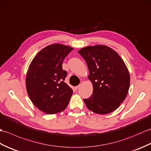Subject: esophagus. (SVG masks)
<instances>
[{
	"mask_svg": "<svg viewBox=\"0 0 151 151\" xmlns=\"http://www.w3.org/2000/svg\"><path fill=\"white\" fill-rule=\"evenodd\" d=\"M79 86H76V87L75 88V89H76V90H77V89H78V88H79Z\"/></svg>",
	"mask_w": 151,
	"mask_h": 151,
	"instance_id": "34e87169",
	"label": "esophagus"
}]
</instances>
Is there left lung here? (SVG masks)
I'll return each instance as SVG.
<instances>
[{
  "mask_svg": "<svg viewBox=\"0 0 151 151\" xmlns=\"http://www.w3.org/2000/svg\"><path fill=\"white\" fill-rule=\"evenodd\" d=\"M87 63L93 94L84 101L89 110L107 114L119 106L130 86V75L120 56L106 45L86 47L78 50Z\"/></svg>",
  "mask_w": 151,
  "mask_h": 151,
  "instance_id": "left-lung-1",
  "label": "left lung"
}]
</instances>
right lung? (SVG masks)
<instances>
[{"instance_id":"obj_1","label":"right lung","mask_w":151,"mask_h":151,"mask_svg":"<svg viewBox=\"0 0 151 151\" xmlns=\"http://www.w3.org/2000/svg\"><path fill=\"white\" fill-rule=\"evenodd\" d=\"M73 48L56 43L45 47L34 57L26 76L28 95L33 104L44 113L57 114L65 110L73 89L64 82L65 58Z\"/></svg>"}]
</instances>
